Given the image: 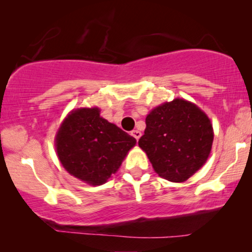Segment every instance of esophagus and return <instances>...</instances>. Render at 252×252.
Masks as SVG:
<instances>
[{
    "label": "esophagus",
    "mask_w": 252,
    "mask_h": 252,
    "mask_svg": "<svg viewBox=\"0 0 252 252\" xmlns=\"http://www.w3.org/2000/svg\"><path fill=\"white\" fill-rule=\"evenodd\" d=\"M130 135H132L133 137H135L136 141H139L140 136H141V132H139V130H136V129H134V130H132V132H130Z\"/></svg>",
    "instance_id": "34e87169"
}]
</instances>
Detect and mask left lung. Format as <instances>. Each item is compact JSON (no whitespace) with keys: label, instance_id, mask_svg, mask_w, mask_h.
<instances>
[{"label":"left lung","instance_id":"obj_1","mask_svg":"<svg viewBox=\"0 0 252 252\" xmlns=\"http://www.w3.org/2000/svg\"><path fill=\"white\" fill-rule=\"evenodd\" d=\"M139 146L159 177L184 182L205 164L212 148L213 128L197 105L175 98L151 110Z\"/></svg>","mask_w":252,"mask_h":252}]
</instances>
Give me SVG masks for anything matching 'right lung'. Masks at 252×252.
<instances>
[{
	"instance_id": "right-lung-1",
	"label": "right lung",
	"mask_w": 252,
	"mask_h": 252,
	"mask_svg": "<svg viewBox=\"0 0 252 252\" xmlns=\"http://www.w3.org/2000/svg\"><path fill=\"white\" fill-rule=\"evenodd\" d=\"M136 140L99 116L98 108L73 110L56 134L62 165L93 186L105 184L122 165Z\"/></svg>"
}]
</instances>
